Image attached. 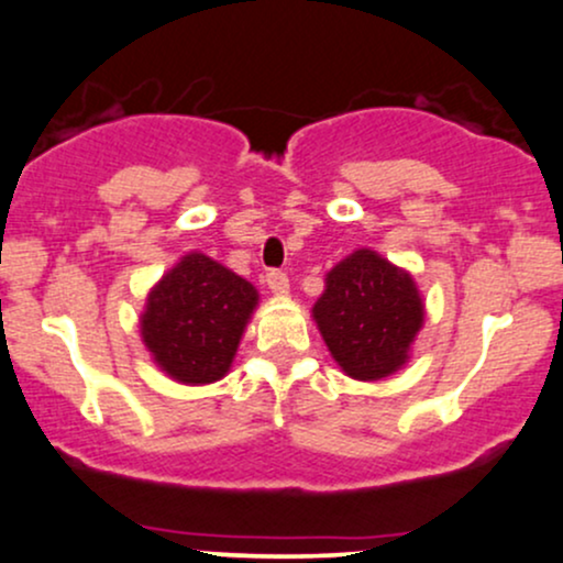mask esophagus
I'll return each instance as SVG.
<instances>
[{
	"instance_id": "obj_1",
	"label": "esophagus",
	"mask_w": 563,
	"mask_h": 563,
	"mask_svg": "<svg viewBox=\"0 0 563 563\" xmlns=\"http://www.w3.org/2000/svg\"><path fill=\"white\" fill-rule=\"evenodd\" d=\"M267 288L273 290L275 296H288V290H290L288 275L280 273V269H273V273H267Z\"/></svg>"
}]
</instances>
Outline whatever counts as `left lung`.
Segmentation results:
<instances>
[{
  "instance_id": "obj_1",
  "label": "left lung",
  "mask_w": 563,
  "mask_h": 563,
  "mask_svg": "<svg viewBox=\"0 0 563 563\" xmlns=\"http://www.w3.org/2000/svg\"><path fill=\"white\" fill-rule=\"evenodd\" d=\"M426 303L407 269L357 249L325 275L312 320L335 365L354 380L389 378L410 363Z\"/></svg>"
}]
</instances>
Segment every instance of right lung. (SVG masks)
Here are the masks:
<instances>
[{"label": "right lung", "mask_w": 563, "mask_h": 563, "mask_svg": "<svg viewBox=\"0 0 563 563\" xmlns=\"http://www.w3.org/2000/svg\"><path fill=\"white\" fill-rule=\"evenodd\" d=\"M260 290L241 275L190 251L161 275L140 314L142 344L172 380L206 386L224 378Z\"/></svg>", "instance_id": "1"}]
</instances>
